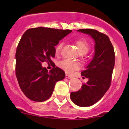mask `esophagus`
<instances>
[{"instance_id": "esophagus-1", "label": "esophagus", "mask_w": 129, "mask_h": 129, "mask_svg": "<svg viewBox=\"0 0 129 129\" xmlns=\"http://www.w3.org/2000/svg\"><path fill=\"white\" fill-rule=\"evenodd\" d=\"M66 78L67 79H72V76H70V75H68V74H66Z\"/></svg>"}]
</instances>
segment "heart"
Listing matches in <instances>:
<instances>
[{
	"instance_id": "b5f03b06",
	"label": "heart",
	"mask_w": 129,
	"mask_h": 129,
	"mask_svg": "<svg viewBox=\"0 0 129 129\" xmlns=\"http://www.w3.org/2000/svg\"><path fill=\"white\" fill-rule=\"evenodd\" d=\"M76 46H77L78 51L79 53L81 55L85 54L89 51L90 46L87 41L85 40L79 39L76 41ZM62 46V43H59L57 46L55 48V52L57 53H59L61 50V48ZM59 66L61 69L65 71L67 73L70 74L72 73L74 70H78L79 68H80L81 64L80 63L77 61H72L70 59H64L62 61H60L58 64Z\"/></svg>"
}]
</instances>
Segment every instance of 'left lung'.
Here are the masks:
<instances>
[{
  "mask_svg": "<svg viewBox=\"0 0 129 129\" xmlns=\"http://www.w3.org/2000/svg\"><path fill=\"white\" fill-rule=\"evenodd\" d=\"M77 31L90 35L95 42L93 59L81 72L88 82L81 89L70 94L72 101L79 107H89L101 100L109 90L115 64L114 48L109 37L92 29H80Z\"/></svg>",
  "mask_w": 129,
  "mask_h": 129,
  "instance_id": "obj_1",
  "label": "left lung"
}]
</instances>
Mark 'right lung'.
<instances>
[{
    "instance_id": "1",
    "label": "right lung",
    "mask_w": 129,
    "mask_h": 129,
    "mask_svg": "<svg viewBox=\"0 0 129 129\" xmlns=\"http://www.w3.org/2000/svg\"><path fill=\"white\" fill-rule=\"evenodd\" d=\"M71 32L70 29L39 27L28 29L22 36L16 50L15 74L20 89L29 100H48L56 82L64 78L65 73L61 68L54 65L48 72L42 63L53 62L55 46Z\"/></svg>"
}]
</instances>
